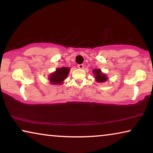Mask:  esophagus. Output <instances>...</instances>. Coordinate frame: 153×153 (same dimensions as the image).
<instances>
[{"mask_svg":"<svg viewBox=\"0 0 153 153\" xmlns=\"http://www.w3.org/2000/svg\"><path fill=\"white\" fill-rule=\"evenodd\" d=\"M77 67H78V68H79V69H83V68H84V65H83L82 64H78V65H77Z\"/></svg>","mask_w":153,"mask_h":153,"instance_id":"1","label":"esophagus"}]
</instances>
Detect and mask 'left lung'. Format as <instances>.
I'll list each match as a JSON object with an SVG mask.
<instances>
[{"instance_id":"8db88e82","label":"left lung","mask_w":153,"mask_h":153,"mask_svg":"<svg viewBox=\"0 0 153 153\" xmlns=\"http://www.w3.org/2000/svg\"><path fill=\"white\" fill-rule=\"evenodd\" d=\"M93 73L94 74V76H95L96 80L98 82H103L107 80L106 75L102 74L100 69H94L93 71Z\"/></svg>"}]
</instances>
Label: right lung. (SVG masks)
<instances>
[{
  "mask_svg": "<svg viewBox=\"0 0 153 153\" xmlns=\"http://www.w3.org/2000/svg\"><path fill=\"white\" fill-rule=\"evenodd\" d=\"M70 68L67 67H62L56 69V71L53 73L49 76V80L52 85H60L63 83L64 79L67 77Z\"/></svg>",
  "mask_w": 153,
  "mask_h": 153,
  "instance_id": "1",
  "label": "right lung"
}]
</instances>
